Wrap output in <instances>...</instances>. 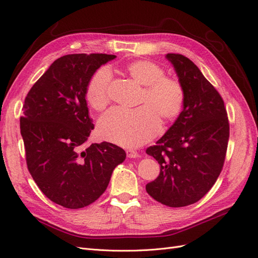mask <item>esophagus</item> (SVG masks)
I'll return each mask as SVG.
<instances>
[{"label": "esophagus", "instance_id": "obj_1", "mask_svg": "<svg viewBox=\"0 0 258 258\" xmlns=\"http://www.w3.org/2000/svg\"><path fill=\"white\" fill-rule=\"evenodd\" d=\"M126 153H127V157L128 158H139L140 157L139 153L137 151H135V150H127Z\"/></svg>", "mask_w": 258, "mask_h": 258}]
</instances>
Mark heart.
I'll return each instance as SVG.
<instances>
[{"label": "heart", "instance_id": "1", "mask_svg": "<svg viewBox=\"0 0 258 258\" xmlns=\"http://www.w3.org/2000/svg\"><path fill=\"white\" fill-rule=\"evenodd\" d=\"M128 74L145 86L140 104L135 110L114 107L99 120L100 136L123 147L140 146L152 140L160 128V115L165 120H172L181 113L185 93L178 81L165 76V70L148 60L132 61L126 66ZM111 73L101 68L93 74L86 87V100L97 111L108 103Z\"/></svg>", "mask_w": 258, "mask_h": 258}]
</instances>
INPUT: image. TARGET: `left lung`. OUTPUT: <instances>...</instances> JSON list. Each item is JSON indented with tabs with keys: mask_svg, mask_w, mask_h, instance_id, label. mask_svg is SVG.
I'll use <instances>...</instances> for the list:
<instances>
[{
	"mask_svg": "<svg viewBox=\"0 0 258 258\" xmlns=\"http://www.w3.org/2000/svg\"><path fill=\"white\" fill-rule=\"evenodd\" d=\"M185 93L183 111L146 154L160 165V173L146 185L156 201L181 208L195 204L220 175L229 139V122L220 93L191 60L167 53Z\"/></svg>",
	"mask_w": 258,
	"mask_h": 258,
	"instance_id": "obj_1",
	"label": "left lung"
}]
</instances>
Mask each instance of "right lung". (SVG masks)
<instances>
[{"label": "right lung", "mask_w": 258, "mask_h": 258, "mask_svg": "<svg viewBox=\"0 0 258 258\" xmlns=\"http://www.w3.org/2000/svg\"><path fill=\"white\" fill-rule=\"evenodd\" d=\"M115 58L67 54L52 62L25 99L20 132L28 169L45 196L68 209L95 202L126 159L122 148L107 142L83 150L93 130L86 87L97 70Z\"/></svg>", "instance_id": "1"}]
</instances>
